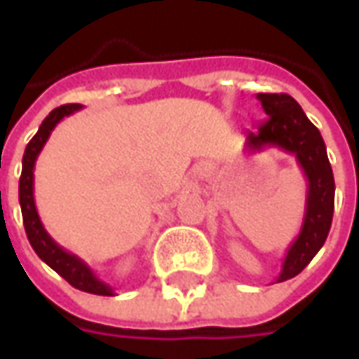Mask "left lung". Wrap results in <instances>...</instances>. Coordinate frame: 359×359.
Here are the masks:
<instances>
[{"instance_id":"left-lung-1","label":"left lung","mask_w":359,"mask_h":359,"mask_svg":"<svg viewBox=\"0 0 359 359\" xmlns=\"http://www.w3.org/2000/svg\"><path fill=\"white\" fill-rule=\"evenodd\" d=\"M255 97L262 102L268 119L255 131L245 133L243 147L252 154L266 147H280L296 158L308 180L304 222L283 257L280 276L276 278L280 283L296 278L324 245L334 217L336 184L322 133L296 100L287 93H257Z\"/></svg>"}]
</instances>
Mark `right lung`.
Masks as SVG:
<instances>
[{
  "mask_svg": "<svg viewBox=\"0 0 359 359\" xmlns=\"http://www.w3.org/2000/svg\"><path fill=\"white\" fill-rule=\"evenodd\" d=\"M81 109L79 104H67L62 107H55L48 118L41 121L39 130L32 137V142L27 144L25 151H23V161H21V177H20V205L21 215H23V226H25V233L27 240L32 243L34 252L39 255L41 262H46L49 268L55 269L62 276L65 282H69L76 290L88 292V294H95V296H114V287L109 283L102 282L95 271L76 254L63 250L57 241L49 236L39 214L35 208L34 200V170L35 161L39 151L43 149V145L49 140L51 131L55 130V126L62 121L63 118L72 116Z\"/></svg>",
  "mask_w": 359,
  "mask_h": 359,
  "instance_id": "obj_1",
  "label": "right lung"
}]
</instances>
